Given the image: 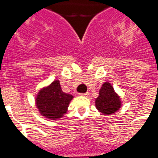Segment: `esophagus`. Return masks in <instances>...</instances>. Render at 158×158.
<instances>
[{
    "label": "esophagus",
    "instance_id": "obj_1",
    "mask_svg": "<svg viewBox=\"0 0 158 158\" xmlns=\"http://www.w3.org/2000/svg\"><path fill=\"white\" fill-rule=\"evenodd\" d=\"M80 96H87V95H89V93L88 92H86V93H79V94Z\"/></svg>",
    "mask_w": 158,
    "mask_h": 158
}]
</instances>
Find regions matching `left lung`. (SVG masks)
Segmentation results:
<instances>
[{"instance_id":"1","label":"left lung","mask_w":158,"mask_h":158,"mask_svg":"<svg viewBox=\"0 0 158 158\" xmlns=\"http://www.w3.org/2000/svg\"><path fill=\"white\" fill-rule=\"evenodd\" d=\"M95 108L104 115H112L120 109L121 100L108 82L103 83L99 91V96L95 99Z\"/></svg>"}]
</instances>
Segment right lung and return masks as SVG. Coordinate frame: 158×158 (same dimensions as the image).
Listing matches in <instances>:
<instances>
[{
  "label": "right lung",
  "mask_w": 158,
  "mask_h": 158,
  "mask_svg": "<svg viewBox=\"0 0 158 158\" xmlns=\"http://www.w3.org/2000/svg\"><path fill=\"white\" fill-rule=\"evenodd\" d=\"M72 99V95L62 91L59 80H54L48 87L38 91L35 101L42 116L50 120H57L67 113Z\"/></svg>",
  "instance_id": "add662e5"
}]
</instances>
